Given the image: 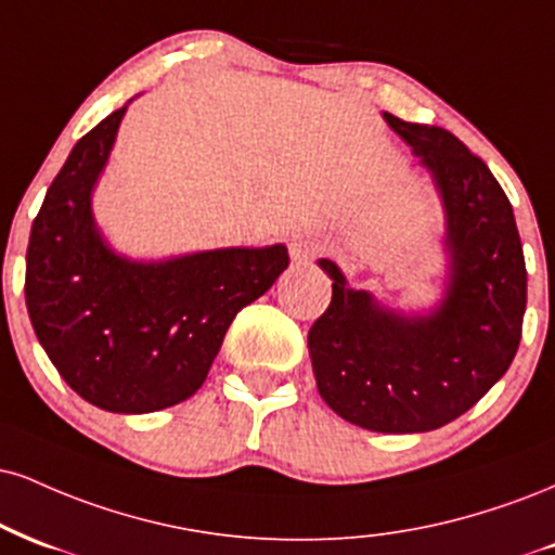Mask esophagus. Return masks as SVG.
Here are the masks:
<instances>
[{
  "mask_svg": "<svg viewBox=\"0 0 555 555\" xmlns=\"http://www.w3.org/2000/svg\"><path fill=\"white\" fill-rule=\"evenodd\" d=\"M318 250H320V243L310 235H295V237H292V243H289V256L299 266L312 263V260H315V256H318Z\"/></svg>",
  "mask_w": 555,
  "mask_h": 555,
  "instance_id": "obj_1",
  "label": "esophagus"
}]
</instances>
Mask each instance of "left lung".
Segmentation results:
<instances>
[{"mask_svg":"<svg viewBox=\"0 0 555 555\" xmlns=\"http://www.w3.org/2000/svg\"><path fill=\"white\" fill-rule=\"evenodd\" d=\"M434 180L450 256L442 302L405 315L351 289L328 258V310L307 333L320 396L349 424L431 431L473 409L509 370L527 305L522 243L509 198L455 133L385 113Z\"/></svg>","mask_w":555,"mask_h":555,"instance_id":"8db88e82","label":"left lung"}]
</instances>
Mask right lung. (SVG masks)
Returning <instances> with one entry per match:
<instances>
[{"label": "right lung", "instance_id": "right-lung-1", "mask_svg": "<svg viewBox=\"0 0 555 555\" xmlns=\"http://www.w3.org/2000/svg\"><path fill=\"white\" fill-rule=\"evenodd\" d=\"M126 113L87 131L46 191L25 258V305L64 383L111 413H152L204 385L230 323L289 266L284 245L168 260L118 256L92 191Z\"/></svg>", "mask_w": 555, "mask_h": 555}]
</instances>
